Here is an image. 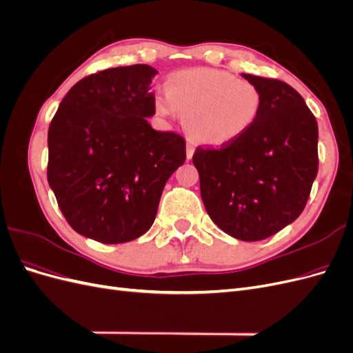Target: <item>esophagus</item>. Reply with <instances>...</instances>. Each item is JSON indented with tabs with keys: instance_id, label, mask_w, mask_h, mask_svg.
<instances>
[{
	"instance_id": "1",
	"label": "esophagus",
	"mask_w": 353,
	"mask_h": 353,
	"mask_svg": "<svg viewBox=\"0 0 353 353\" xmlns=\"http://www.w3.org/2000/svg\"><path fill=\"white\" fill-rule=\"evenodd\" d=\"M194 154V145L191 143H187V160H190Z\"/></svg>"
}]
</instances>
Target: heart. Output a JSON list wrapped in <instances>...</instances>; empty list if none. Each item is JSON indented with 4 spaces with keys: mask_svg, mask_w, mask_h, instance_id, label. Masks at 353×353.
<instances>
[{
    "mask_svg": "<svg viewBox=\"0 0 353 353\" xmlns=\"http://www.w3.org/2000/svg\"><path fill=\"white\" fill-rule=\"evenodd\" d=\"M165 94L154 99L157 114L185 116L190 137L210 147L237 141L258 121L263 103L254 82L210 68L170 73Z\"/></svg>",
    "mask_w": 353,
    "mask_h": 353,
    "instance_id": "obj_1",
    "label": "heart"
}]
</instances>
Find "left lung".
Masks as SVG:
<instances>
[{
    "label": "left lung",
    "mask_w": 353,
    "mask_h": 353,
    "mask_svg": "<svg viewBox=\"0 0 353 353\" xmlns=\"http://www.w3.org/2000/svg\"><path fill=\"white\" fill-rule=\"evenodd\" d=\"M258 85L262 110L250 130L193 163L208 215L228 236L259 241L296 221L318 172V125L290 85L241 73Z\"/></svg>",
    "instance_id": "8db88e82"
}]
</instances>
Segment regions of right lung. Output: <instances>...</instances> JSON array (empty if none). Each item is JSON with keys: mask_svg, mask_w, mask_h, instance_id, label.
<instances>
[{"mask_svg": "<svg viewBox=\"0 0 353 353\" xmlns=\"http://www.w3.org/2000/svg\"><path fill=\"white\" fill-rule=\"evenodd\" d=\"M148 65L105 69L74 83L48 130V184L69 225L104 244L153 225L166 181L185 162V140L160 132Z\"/></svg>", "mask_w": 353, "mask_h": 353, "instance_id": "obj_1", "label": "right lung"}]
</instances>
